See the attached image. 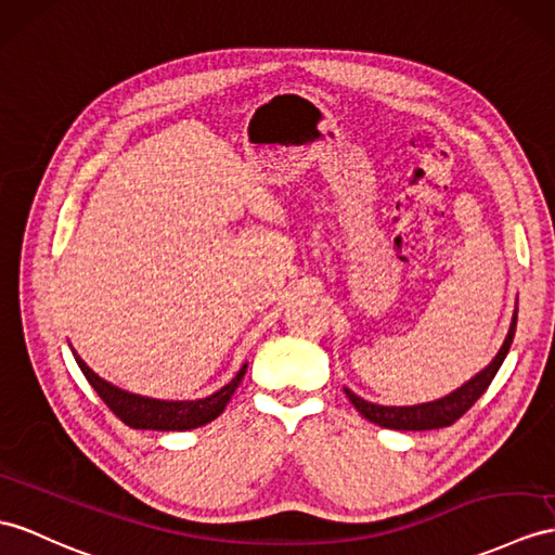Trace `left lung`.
<instances>
[{
    "mask_svg": "<svg viewBox=\"0 0 555 555\" xmlns=\"http://www.w3.org/2000/svg\"><path fill=\"white\" fill-rule=\"evenodd\" d=\"M516 322H518V310L513 313L511 327L506 339L499 348V353L492 358V362L488 367L480 370L476 376H470L466 384L459 386L452 393H448L444 398L430 400V402H422V404H402V408H396V404H376V402H367L362 400L360 396H356L350 388H344L348 400L356 404V410L367 418V422L382 426V428H393V430H430V428H442V426H452L459 416L466 414L470 410V404L476 402L488 386L492 384L494 374L502 367L504 358L508 356V348L513 344V336H516Z\"/></svg>",
    "mask_w": 555,
    "mask_h": 555,
    "instance_id": "8db88e82",
    "label": "left lung"
}]
</instances>
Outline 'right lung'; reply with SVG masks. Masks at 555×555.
Returning <instances> with one entry per match:
<instances>
[{"label":"right lung","instance_id":"1","mask_svg":"<svg viewBox=\"0 0 555 555\" xmlns=\"http://www.w3.org/2000/svg\"><path fill=\"white\" fill-rule=\"evenodd\" d=\"M73 356L79 364V370H82V374L87 376V382L101 396V400L107 404V408H111L127 426L145 428V430H191L214 422V418L225 410V404L231 402L235 388L240 386L242 376L247 372V364H242L240 372L231 382L207 398L157 400V398H145L139 393H129V390L101 379V376L93 372L89 364L75 353V350Z\"/></svg>","mask_w":555,"mask_h":555}]
</instances>
